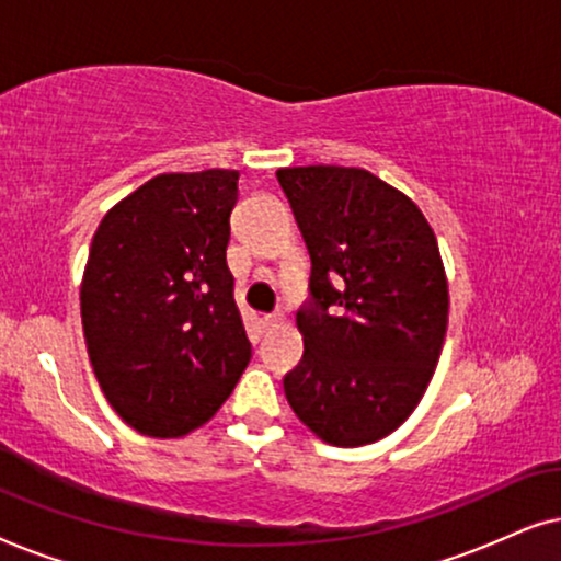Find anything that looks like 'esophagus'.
<instances>
[{
	"mask_svg": "<svg viewBox=\"0 0 561 561\" xmlns=\"http://www.w3.org/2000/svg\"><path fill=\"white\" fill-rule=\"evenodd\" d=\"M283 324V313H265L263 317V327H280Z\"/></svg>",
	"mask_w": 561,
	"mask_h": 561,
	"instance_id": "34e87169",
	"label": "esophagus"
}]
</instances>
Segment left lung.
Returning a JSON list of instances; mask_svg holds the SVG:
<instances>
[{
    "label": "left lung",
    "instance_id": "1",
    "mask_svg": "<svg viewBox=\"0 0 561 561\" xmlns=\"http://www.w3.org/2000/svg\"><path fill=\"white\" fill-rule=\"evenodd\" d=\"M275 175L311 257V298L296 313L304 357L283 390L321 442L373 444L424 398L447 336L449 286L434 229L365 168Z\"/></svg>",
    "mask_w": 561,
    "mask_h": 561
}]
</instances>
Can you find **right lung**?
Here are the masks:
<instances>
[{
  "instance_id": "1",
  "label": "right lung",
  "mask_w": 561,
  "mask_h": 561,
  "mask_svg": "<svg viewBox=\"0 0 561 561\" xmlns=\"http://www.w3.org/2000/svg\"><path fill=\"white\" fill-rule=\"evenodd\" d=\"M240 171L160 173L91 240L81 321L106 401L135 432L179 439L232 393L252 347L227 267Z\"/></svg>"
}]
</instances>
